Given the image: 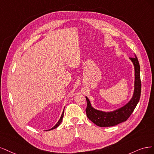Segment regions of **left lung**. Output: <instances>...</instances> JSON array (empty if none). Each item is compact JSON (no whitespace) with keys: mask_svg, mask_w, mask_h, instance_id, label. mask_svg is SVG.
I'll return each instance as SVG.
<instances>
[{"mask_svg":"<svg viewBox=\"0 0 154 154\" xmlns=\"http://www.w3.org/2000/svg\"><path fill=\"white\" fill-rule=\"evenodd\" d=\"M130 59L134 66L135 82L134 95L129 102L115 111L105 112L93 108L89 99L86 97L87 101V107L86 109V115L93 123L99 127H112L125 122L130 117L140 100L141 90L140 64L136 55L134 57H130Z\"/></svg>","mask_w":154,"mask_h":154,"instance_id":"obj_1","label":"left lung"}]
</instances>
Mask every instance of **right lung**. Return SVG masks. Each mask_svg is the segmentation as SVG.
I'll return each instance as SVG.
<instances>
[{
    "label": "right lung",
    "instance_id": "1",
    "mask_svg": "<svg viewBox=\"0 0 154 154\" xmlns=\"http://www.w3.org/2000/svg\"><path fill=\"white\" fill-rule=\"evenodd\" d=\"M63 115H64V110H63V113H62V115H61V118H60V119H59V120L58 121V122L56 124V125L54 126V127H52V128H51V129H49V130H47V131H51V130H52V129H54V128H57L59 125H60V123H61V122H62V120H63Z\"/></svg>",
    "mask_w": 154,
    "mask_h": 154
}]
</instances>
